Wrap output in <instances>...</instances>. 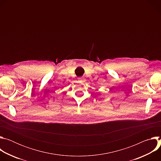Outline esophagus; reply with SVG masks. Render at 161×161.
<instances>
[{
  "label": "esophagus",
  "instance_id": "obj_1",
  "mask_svg": "<svg viewBox=\"0 0 161 161\" xmlns=\"http://www.w3.org/2000/svg\"><path fill=\"white\" fill-rule=\"evenodd\" d=\"M79 80H80L81 81H85V78L81 77V78H79Z\"/></svg>",
  "mask_w": 161,
  "mask_h": 161
}]
</instances>
